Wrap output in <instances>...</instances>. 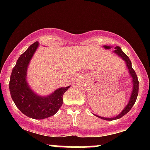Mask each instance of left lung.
I'll list each match as a JSON object with an SVG mask.
<instances>
[{
  "mask_svg": "<svg viewBox=\"0 0 150 150\" xmlns=\"http://www.w3.org/2000/svg\"><path fill=\"white\" fill-rule=\"evenodd\" d=\"M104 49H110V48H112V46H103ZM113 53H115V54H117L119 57L122 59L123 61H125V64H126V67L128 69V73L130 74V76L131 78V81H132V91H131V96H130V99L129 101H128V104H126L125 107H124L123 110H122L121 112L120 113L119 115H117V116L113 117H102V116H99L96 115H96V117H99L101 119H103V120H117V119L120 118L122 117V116L125 115V114L128 112L130 111L132 107L134 106V104H135L136 100L137 99V96H138V93H139V81H138V78H137V75L136 74L135 71L134 70V69L132 68V65H131V60L129 59L128 56L122 51L121 48L120 46H116L115 48V50L113 51Z\"/></svg>",
  "mask_w": 150,
  "mask_h": 150,
  "instance_id": "1",
  "label": "left lung"
}]
</instances>
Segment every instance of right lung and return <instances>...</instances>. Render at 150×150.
I'll return each instance as SVG.
<instances>
[{
	"label": "right lung",
	"mask_w": 150,
	"mask_h": 150,
	"mask_svg": "<svg viewBox=\"0 0 150 150\" xmlns=\"http://www.w3.org/2000/svg\"><path fill=\"white\" fill-rule=\"evenodd\" d=\"M39 46L35 42L16 61L10 77L9 90L12 100L16 107L30 118L41 120L53 116L63 104V95L70 86L57 88L52 93L42 96L35 93L27 81L28 68Z\"/></svg>",
	"instance_id": "1"
}]
</instances>
